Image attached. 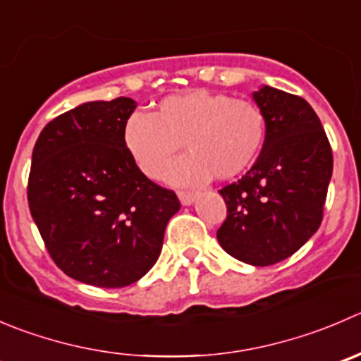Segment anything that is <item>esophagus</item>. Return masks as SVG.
<instances>
[{"label": "esophagus", "mask_w": 361, "mask_h": 361, "mask_svg": "<svg viewBox=\"0 0 361 361\" xmlns=\"http://www.w3.org/2000/svg\"><path fill=\"white\" fill-rule=\"evenodd\" d=\"M178 197H180L181 204L188 206L195 201V197H197V195H195L194 192H178Z\"/></svg>", "instance_id": "obj_1"}]
</instances>
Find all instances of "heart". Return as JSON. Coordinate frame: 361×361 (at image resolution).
Masks as SVG:
<instances>
[{"label": "heart", "instance_id": "obj_1", "mask_svg": "<svg viewBox=\"0 0 361 361\" xmlns=\"http://www.w3.org/2000/svg\"><path fill=\"white\" fill-rule=\"evenodd\" d=\"M264 141L266 116L257 104L208 90L166 97L155 113L137 111L123 128L128 155L152 180L164 176L183 142L188 155L169 171L178 185L238 176L254 164Z\"/></svg>", "mask_w": 361, "mask_h": 361}]
</instances>
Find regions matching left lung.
<instances>
[{
	"label": "left lung",
	"mask_w": 361,
	"mask_h": 361,
	"mask_svg": "<svg viewBox=\"0 0 361 361\" xmlns=\"http://www.w3.org/2000/svg\"><path fill=\"white\" fill-rule=\"evenodd\" d=\"M252 97L266 116V141L250 171L220 190L227 216L216 240L238 261L269 266L319 229L334 155L307 100L271 86Z\"/></svg>",
	"instance_id": "8db88e82"
}]
</instances>
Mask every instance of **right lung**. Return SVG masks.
I'll return each instance as SVG.
<instances>
[{
    "label": "right lung",
    "instance_id": "right-lung-1",
    "mask_svg": "<svg viewBox=\"0 0 361 361\" xmlns=\"http://www.w3.org/2000/svg\"><path fill=\"white\" fill-rule=\"evenodd\" d=\"M135 107L127 97L80 104L45 125L31 157L27 202L42 240L63 274L97 288L145 277L180 209L125 148Z\"/></svg>",
    "mask_w": 361,
    "mask_h": 361
}]
</instances>
